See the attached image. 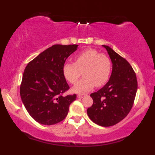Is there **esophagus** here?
Masks as SVG:
<instances>
[{"label":"esophagus","mask_w":155,"mask_h":155,"mask_svg":"<svg viewBox=\"0 0 155 155\" xmlns=\"http://www.w3.org/2000/svg\"><path fill=\"white\" fill-rule=\"evenodd\" d=\"M84 96V94H78L77 95V97H79V98H81V97H83Z\"/></svg>","instance_id":"1"}]
</instances>
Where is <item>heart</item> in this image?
Wrapping results in <instances>:
<instances>
[{"label": "heart", "instance_id": "b5f03b06", "mask_svg": "<svg viewBox=\"0 0 155 155\" xmlns=\"http://www.w3.org/2000/svg\"><path fill=\"white\" fill-rule=\"evenodd\" d=\"M84 71V77L73 88L75 93H85L96 86H103L110 79L112 72V62L105 54L97 50L88 48L75 56V62H67L62 66L64 78L75 84Z\"/></svg>", "mask_w": 155, "mask_h": 155}]
</instances>
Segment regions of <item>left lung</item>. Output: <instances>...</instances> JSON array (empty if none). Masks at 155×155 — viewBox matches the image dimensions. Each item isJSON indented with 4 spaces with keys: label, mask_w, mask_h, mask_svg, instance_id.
<instances>
[{
    "label": "left lung",
    "mask_w": 155,
    "mask_h": 155,
    "mask_svg": "<svg viewBox=\"0 0 155 155\" xmlns=\"http://www.w3.org/2000/svg\"><path fill=\"white\" fill-rule=\"evenodd\" d=\"M102 46L112 60V74L104 87L91 94L93 103L88 108L87 114L97 125L108 127L123 120L129 113L134 105L138 82L127 60L110 47Z\"/></svg>",
    "instance_id": "left-lung-1"
}]
</instances>
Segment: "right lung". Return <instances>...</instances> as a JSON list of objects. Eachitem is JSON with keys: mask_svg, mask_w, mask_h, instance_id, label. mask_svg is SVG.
<instances>
[{"mask_svg": "<svg viewBox=\"0 0 155 155\" xmlns=\"http://www.w3.org/2000/svg\"><path fill=\"white\" fill-rule=\"evenodd\" d=\"M78 45L56 44L28 63L22 76L20 96L26 110L35 121L53 125L67 117L77 95L64 96L69 86L63 75L67 58Z\"/></svg>", "mask_w": 155, "mask_h": 155, "instance_id": "1", "label": "right lung"}]
</instances>
